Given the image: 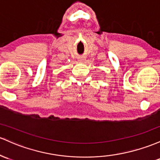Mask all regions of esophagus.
Wrapping results in <instances>:
<instances>
[{
	"label": "esophagus",
	"instance_id": "34e87169",
	"mask_svg": "<svg viewBox=\"0 0 160 160\" xmlns=\"http://www.w3.org/2000/svg\"><path fill=\"white\" fill-rule=\"evenodd\" d=\"M84 60H85V59H84L82 57H78V62H83Z\"/></svg>",
	"mask_w": 160,
	"mask_h": 160
}]
</instances>
